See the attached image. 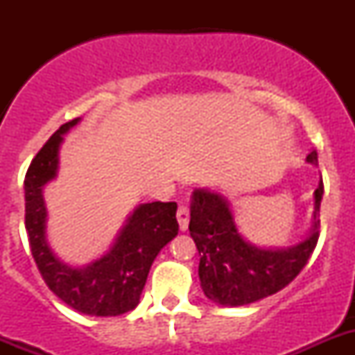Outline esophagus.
<instances>
[{
	"instance_id": "34e87169",
	"label": "esophagus",
	"mask_w": 355,
	"mask_h": 355,
	"mask_svg": "<svg viewBox=\"0 0 355 355\" xmlns=\"http://www.w3.org/2000/svg\"><path fill=\"white\" fill-rule=\"evenodd\" d=\"M189 218H191V209H189L187 204H180L177 209V220H178V225H180L182 232L187 230Z\"/></svg>"
}]
</instances>
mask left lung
<instances>
[{
	"label": "left lung",
	"mask_w": 355,
	"mask_h": 355,
	"mask_svg": "<svg viewBox=\"0 0 355 355\" xmlns=\"http://www.w3.org/2000/svg\"><path fill=\"white\" fill-rule=\"evenodd\" d=\"M307 161L318 164V153L311 151ZM321 198L323 182L314 192V227L306 241L288 249H259L239 234L227 200L196 191L189 230L200 254L199 280L207 299L221 306H245L287 287L316 249Z\"/></svg>",
	"instance_id": "1"
}]
</instances>
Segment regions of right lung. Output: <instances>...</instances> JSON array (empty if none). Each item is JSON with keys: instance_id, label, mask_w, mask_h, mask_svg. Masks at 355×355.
I'll use <instances>...</instances> for the list:
<instances>
[{"instance_id": "obj_1", "label": "right lung", "mask_w": 355, "mask_h": 355, "mask_svg": "<svg viewBox=\"0 0 355 355\" xmlns=\"http://www.w3.org/2000/svg\"><path fill=\"white\" fill-rule=\"evenodd\" d=\"M78 118L62 125L35 155L25 173V230L42 280L56 297L78 313L120 316L135 309L157 252L178 234L177 202L142 204L128 218L106 256L85 268L62 263L46 242L42 187L58 168L63 134Z\"/></svg>"}]
</instances>
